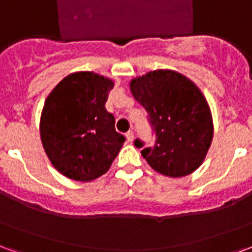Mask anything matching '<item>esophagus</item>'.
<instances>
[{
	"mask_svg": "<svg viewBox=\"0 0 252 252\" xmlns=\"http://www.w3.org/2000/svg\"><path fill=\"white\" fill-rule=\"evenodd\" d=\"M126 139H127L128 142L134 141V133H133V131H127V133H126Z\"/></svg>",
	"mask_w": 252,
	"mask_h": 252,
	"instance_id": "34e87169",
	"label": "esophagus"
}]
</instances>
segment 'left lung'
Here are the masks:
<instances>
[{
    "label": "left lung",
    "instance_id": "8db88e82",
    "mask_svg": "<svg viewBox=\"0 0 252 252\" xmlns=\"http://www.w3.org/2000/svg\"><path fill=\"white\" fill-rule=\"evenodd\" d=\"M134 98L146 109L154 147L142 157L151 169L170 178L186 177L203 163L214 135L213 115L200 89L178 71L159 69L131 79ZM134 145L143 147L135 139Z\"/></svg>",
    "mask_w": 252,
    "mask_h": 252
}]
</instances>
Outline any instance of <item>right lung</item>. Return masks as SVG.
Masks as SVG:
<instances>
[{
  "label": "right lung",
  "instance_id": "obj_1",
  "mask_svg": "<svg viewBox=\"0 0 252 252\" xmlns=\"http://www.w3.org/2000/svg\"><path fill=\"white\" fill-rule=\"evenodd\" d=\"M114 82L93 71H77L47 95L39 134L54 169L69 179L90 182L110 169L125 137L115 131L105 103Z\"/></svg>",
  "mask_w": 252,
  "mask_h": 252
}]
</instances>
